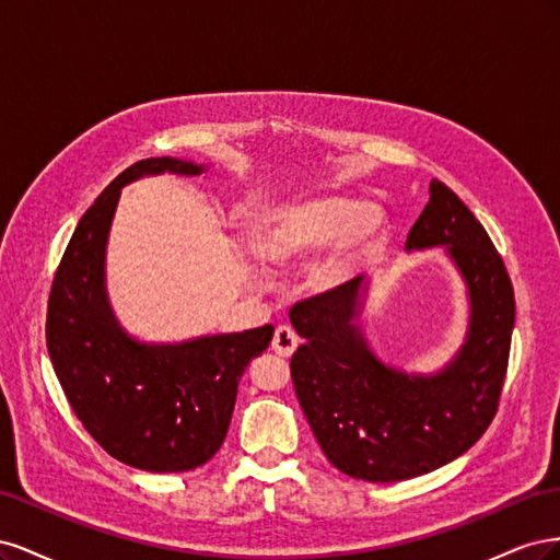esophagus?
<instances>
[{
    "instance_id": "obj_1",
    "label": "esophagus",
    "mask_w": 560,
    "mask_h": 560,
    "mask_svg": "<svg viewBox=\"0 0 560 560\" xmlns=\"http://www.w3.org/2000/svg\"><path fill=\"white\" fill-rule=\"evenodd\" d=\"M273 350L278 352V354H282V358H290V354L296 350V346H299V336H296V331L292 329V327H287V325H280L278 329H276V334H273Z\"/></svg>"
}]
</instances>
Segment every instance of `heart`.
I'll return each instance as SVG.
<instances>
[{
    "label": "heart",
    "mask_w": 560,
    "mask_h": 560,
    "mask_svg": "<svg viewBox=\"0 0 560 560\" xmlns=\"http://www.w3.org/2000/svg\"><path fill=\"white\" fill-rule=\"evenodd\" d=\"M387 231L385 212L374 202L336 194H308L266 210L249 235L252 254L270 268L303 264L308 290L322 294L341 287L378 247Z\"/></svg>",
    "instance_id": "obj_1"
}]
</instances>
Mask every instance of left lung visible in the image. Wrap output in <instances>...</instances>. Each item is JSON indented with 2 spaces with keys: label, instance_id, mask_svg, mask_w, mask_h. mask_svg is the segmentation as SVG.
Segmentation results:
<instances>
[{
  "label": "left lung",
  "instance_id": "1",
  "mask_svg": "<svg viewBox=\"0 0 560 560\" xmlns=\"http://www.w3.org/2000/svg\"><path fill=\"white\" fill-rule=\"evenodd\" d=\"M404 247H444L465 284V341L442 369L404 371L371 350L360 327L364 278L290 311L303 338L292 381L317 444L336 469L376 483L420 477L479 442L498 411L516 315L498 249L444 182H430V202Z\"/></svg>",
  "mask_w": 560,
  "mask_h": 560
}]
</instances>
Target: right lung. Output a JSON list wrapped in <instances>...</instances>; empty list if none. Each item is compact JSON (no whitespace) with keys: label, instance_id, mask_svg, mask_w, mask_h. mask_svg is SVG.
<instances>
[{"label":"right lung","instance_id":"1","mask_svg":"<svg viewBox=\"0 0 560 560\" xmlns=\"http://www.w3.org/2000/svg\"><path fill=\"white\" fill-rule=\"evenodd\" d=\"M206 163L159 156L126 167L81 217L50 287L46 346L77 418L112 457L144 471H189L224 444L238 383L273 325L149 343L128 334L107 294V243L121 189Z\"/></svg>","mask_w":560,"mask_h":560}]
</instances>
